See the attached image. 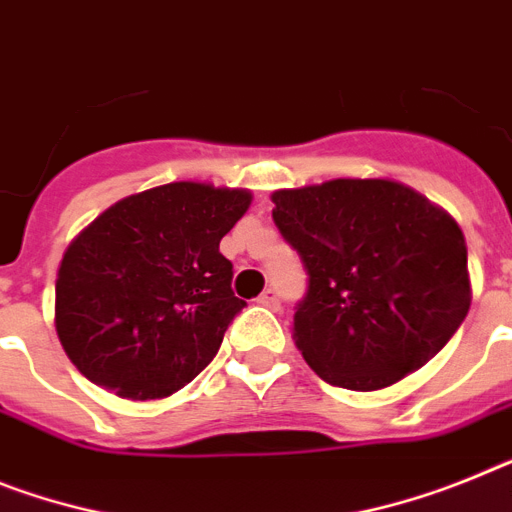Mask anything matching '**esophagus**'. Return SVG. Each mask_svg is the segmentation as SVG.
Listing matches in <instances>:
<instances>
[{"mask_svg":"<svg viewBox=\"0 0 512 512\" xmlns=\"http://www.w3.org/2000/svg\"><path fill=\"white\" fill-rule=\"evenodd\" d=\"M259 303L266 305V308L277 310L279 308V292L274 290V287H266V290L259 295Z\"/></svg>","mask_w":512,"mask_h":512,"instance_id":"34e87169","label":"esophagus"}]
</instances>
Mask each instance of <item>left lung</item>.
Segmentation results:
<instances>
[{
	"mask_svg": "<svg viewBox=\"0 0 512 512\" xmlns=\"http://www.w3.org/2000/svg\"><path fill=\"white\" fill-rule=\"evenodd\" d=\"M274 225L308 274L295 342L331 386L378 391L419 370L469 313L451 214L383 178L274 191Z\"/></svg>",
	"mask_w": 512,
	"mask_h": 512,
	"instance_id": "obj_1",
	"label": "left lung"
}]
</instances>
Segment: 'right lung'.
Masks as SVG:
<instances>
[{"instance_id": "right-lung-1", "label": "right lung", "mask_w": 512, "mask_h": 512, "mask_svg": "<svg viewBox=\"0 0 512 512\" xmlns=\"http://www.w3.org/2000/svg\"><path fill=\"white\" fill-rule=\"evenodd\" d=\"M251 194L168 183L126 196L67 248L56 331L87 381L124 399H163L214 360L246 300L220 240Z\"/></svg>"}]
</instances>
